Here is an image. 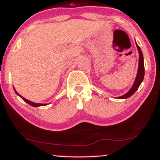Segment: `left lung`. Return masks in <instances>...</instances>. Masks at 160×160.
Masks as SVG:
<instances>
[{
	"mask_svg": "<svg viewBox=\"0 0 160 160\" xmlns=\"http://www.w3.org/2000/svg\"><path fill=\"white\" fill-rule=\"evenodd\" d=\"M136 46L138 48V50L139 52V63H138V74L136 76V78H135V81L133 84L132 88L130 89V91L128 92V93H126L125 95L121 96V97H119L118 98L119 99H125V98H130V96H132L133 94H134L140 85H141V82H143V78H144V63H143V54H142L141 49L138 45L137 44Z\"/></svg>",
	"mask_w": 160,
	"mask_h": 160,
	"instance_id": "obj_1",
	"label": "left lung"
}]
</instances>
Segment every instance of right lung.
Wrapping results in <instances>:
<instances>
[{"instance_id":"obj_1","label":"right lung","mask_w":160,"mask_h":160,"mask_svg":"<svg viewBox=\"0 0 160 160\" xmlns=\"http://www.w3.org/2000/svg\"><path fill=\"white\" fill-rule=\"evenodd\" d=\"M15 92H16L17 95H19L18 93L16 91H15ZM19 96H20L21 97V98L24 101H25L26 102H28V104L29 105H30V106H33V107H38V106H46V105L47 104H42V103H35V102H31V101H30V100H27V99H25V98H24L22 96H21L20 95H19Z\"/></svg>"}]
</instances>
